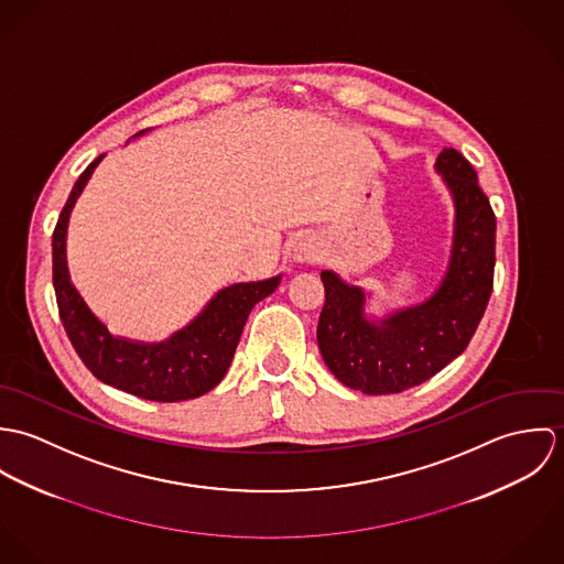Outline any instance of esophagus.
Wrapping results in <instances>:
<instances>
[{
  "label": "esophagus",
  "mask_w": 564,
  "mask_h": 564,
  "mask_svg": "<svg viewBox=\"0 0 564 564\" xmlns=\"http://www.w3.org/2000/svg\"><path fill=\"white\" fill-rule=\"evenodd\" d=\"M293 258L295 262H313V260H319V249L311 241H300L295 245Z\"/></svg>",
  "instance_id": "1"
}]
</instances>
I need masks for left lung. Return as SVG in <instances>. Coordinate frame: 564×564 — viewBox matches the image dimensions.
<instances>
[{
    "instance_id": "8db88e82",
    "label": "left lung",
    "mask_w": 564,
    "mask_h": 564,
    "mask_svg": "<svg viewBox=\"0 0 564 564\" xmlns=\"http://www.w3.org/2000/svg\"><path fill=\"white\" fill-rule=\"evenodd\" d=\"M434 166L452 193L456 215L449 264L432 297L384 319H369L365 291L322 271L325 304L317 343L323 360L336 380L367 395L402 393L460 356L492 291L495 213L476 169L454 148H445Z\"/></svg>"
}]
</instances>
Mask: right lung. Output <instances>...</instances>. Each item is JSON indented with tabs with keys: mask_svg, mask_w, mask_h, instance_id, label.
<instances>
[{
	"mask_svg": "<svg viewBox=\"0 0 564 564\" xmlns=\"http://www.w3.org/2000/svg\"><path fill=\"white\" fill-rule=\"evenodd\" d=\"M101 159L82 171L52 237L61 322L86 369L104 384L150 402L195 400L224 380L251 308L278 289L282 275L221 289L193 322L161 343L110 334L106 323L99 322L82 300L67 269L69 215Z\"/></svg>",
	"mask_w": 564,
	"mask_h": 564,
	"instance_id": "1",
	"label": "right lung"
}]
</instances>
